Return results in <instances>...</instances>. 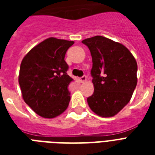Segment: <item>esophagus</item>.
Segmentation results:
<instances>
[{"label": "esophagus", "instance_id": "obj_1", "mask_svg": "<svg viewBox=\"0 0 155 155\" xmlns=\"http://www.w3.org/2000/svg\"><path fill=\"white\" fill-rule=\"evenodd\" d=\"M86 80H87V77L85 76V75H83V76H81V77L80 78V81L81 83H84L86 81Z\"/></svg>", "mask_w": 155, "mask_h": 155}]
</instances>
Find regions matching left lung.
Masks as SVG:
<instances>
[{
	"label": "left lung",
	"instance_id": "1",
	"mask_svg": "<svg viewBox=\"0 0 155 155\" xmlns=\"http://www.w3.org/2000/svg\"><path fill=\"white\" fill-rule=\"evenodd\" d=\"M92 58L93 94L87 99L98 116L110 117L129 102L137 85V65L131 52L119 42L103 36L86 38Z\"/></svg>",
	"mask_w": 155,
	"mask_h": 155
}]
</instances>
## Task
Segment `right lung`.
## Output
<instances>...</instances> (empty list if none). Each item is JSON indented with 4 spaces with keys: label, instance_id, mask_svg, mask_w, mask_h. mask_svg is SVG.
<instances>
[{
    "label": "right lung",
    "instance_id": "right-lung-1",
    "mask_svg": "<svg viewBox=\"0 0 155 155\" xmlns=\"http://www.w3.org/2000/svg\"><path fill=\"white\" fill-rule=\"evenodd\" d=\"M73 41L49 38L35 46L23 58L18 82L25 102L44 118L60 115L68 107V87L72 79L64 60Z\"/></svg>",
    "mask_w": 155,
    "mask_h": 155
}]
</instances>
